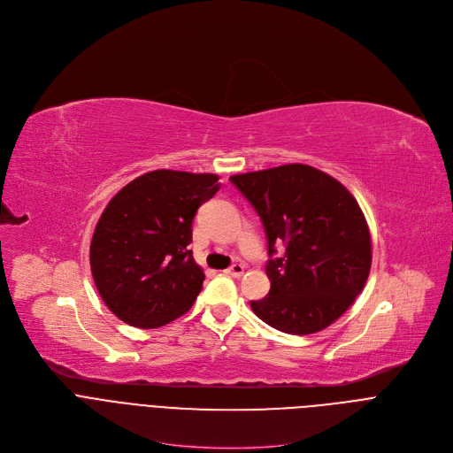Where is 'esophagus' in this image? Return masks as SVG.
Instances as JSON below:
<instances>
[{"label": "esophagus", "instance_id": "1", "mask_svg": "<svg viewBox=\"0 0 453 453\" xmlns=\"http://www.w3.org/2000/svg\"><path fill=\"white\" fill-rule=\"evenodd\" d=\"M243 271H245V267H243L242 264H234V265H231V267L226 271V274H229V276H233V278H240V276L243 274Z\"/></svg>", "mask_w": 453, "mask_h": 453}]
</instances>
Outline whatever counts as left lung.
<instances>
[{"label":"left lung","instance_id":"8db88e82","mask_svg":"<svg viewBox=\"0 0 453 453\" xmlns=\"http://www.w3.org/2000/svg\"><path fill=\"white\" fill-rule=\"evenodd\" d=\"M229 180L260 215L271 280L267 297L250 301L269 326L310 335L337 320L362 292L371 269V234L351 193L308 165L233 175ZM276 244H285L276 257Z\"/></svg>","mask_w":453,"mask_h":453}]
</instances>
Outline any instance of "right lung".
<instances>
[{
    "mask_svg": "<svg viewBox=\"0 0 453 453\" xmlns=\"http://www.w3.org/2000/svg\"><path fill=\"white\" fill-rule=\"evenodd\" d=\"M219 175L154 170L123 186L91 240L95 285L107 308L136 328H159L186 313L204 273L189 250L191 224L219 191Z\"/></svg>",
    "mask_w": 453,
    "mask_h": 453,
    "instance_id": "right-lung-1",
    "label": "right lung"
}]
</instances>
